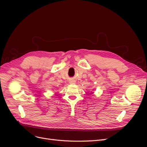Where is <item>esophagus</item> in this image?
I'll return each instance as SVG.
<instances>
[{
	"label": "esophagus",
	"mask_w": 147,
	"mask_h": 147,
	"mask_svg": "<svg viewBox=\"0 0 147 147\" xmlns=\"http://www.w3.org/2000/svg\"><path fill=\"white\" fill-rule=\"evenodd\" d=\"M70 83H72V84L75 83V81H74V80H72V81H70Z\"/></svg>",
	"instance_id": "1"
}]
</instances>
